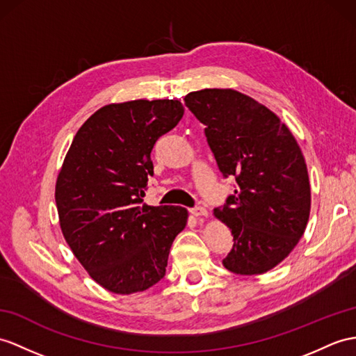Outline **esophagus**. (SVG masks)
<instances>
[{"label":"esophagus","instance_id":"34e87169","mask_svg":"<svg viewBox=\"0 0 356 356\" xmlns=\"http://www.w3.org/2000/svg\"><path fill=\"white\" fill-rule=\"evenodd\" d=\"M190 213H192L193 216H196V218H205V216H208V211L205 210L204 207H195V208H190Z\"/></svg>","mask_w":356,"mask_h":356}]
</instances>
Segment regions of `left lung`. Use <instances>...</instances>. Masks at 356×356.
Here are the masks:
<instances>
[{"label": "left lung", "instance_id": "obj_1", "mask_svg": "<svg viewBox=\"0 0 356 356\" xmlns=\"http://www.w3.org/2000/svg\"><path fill=\"white\" fill-rule=\"evenodd\" d=\"M184 102L199 122L223 178L236 190L214 216L231 229L234 245L223 266L259 275L287 257L303 236L311 190L305 159L273 111L232 89H204Z\"/></svg>", "mask_w": 356, "mask_h": 356}]
</instances>
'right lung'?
Here are the masks:
<instances>
[{"instance_id": "right-lung-1", "label": "right lung", "mask_w": 356, "mask_h": 356, "mask_svg": "<svg viewBox=\"0 0 356 356\" xmlns=\"http://www.w3.org/2000/svg\"><path fill=\"white\" fill-rule=\"evenodd\" d=\"M184 115L177 99L110 104L75 134L56 184L60 227L78 261L104 289L143 291L166 275L187 210L143 204L151 151Z\"/></svg>"}]
</instances>
